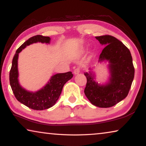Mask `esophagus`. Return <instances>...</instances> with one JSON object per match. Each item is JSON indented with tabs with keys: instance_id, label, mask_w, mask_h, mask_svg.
Here are the masks:
<instances>
[{
	"instance_id": "34e87169",
	"label": "esophagus",
	"mask_w": 146,
	"mask_h": 146,
	"mask_svg": "<svg viewBox=\"0 0 146 146\" xmlns=\"http://www.w3.org/2000/svg\"><path fill=\"white\" fill-rule=\"evenodd\" d=\"M80 72V68H76L74 70V74L75 75L78 74Z\"/></svg>"
}]
</instances>
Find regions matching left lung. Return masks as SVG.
I'll list each match as a JSON object with an SVG mask.
<instances>
[{
    "label": "left lung",
    "mask_w": 146,
    "mask_h": 146,
    "mask_svg": "<svg viewBox=\"0 0 146 146\" xmlns=\"http://www.w3.org/2000/svg\"><path fill=\"white\" fill-rule=\"evenodd\" d=\"M104 45L98 61H108L109 81L105 84L96 82L92 68L85 72L87 84L85 94L94 106L107 108L118 104L127 97L135 76V68L131 52L122 42L111 35L95 37Z\"/></svg>",
    "instance_id": "8db88e82"
}]
</instances>
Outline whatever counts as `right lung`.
I'll return each instance as SVG.
<instances>
[{
    "mask_svg": "<svg viewBox=\"0 0 146 146\" xmlns=\"http://www.w3.org/2000/svg\"><path fill=\"white\" fill-rule=\"evenodd\" d=\"M50 38L37 35L21 45L14 55L12 65L9 72V83L16 99L21 104L33 110H44L54 106L59 99L64 85L73 77L71 72L53 75L42 89L36 92H30L22 87L19 82L18 58L19 54L31 44L36 42L49 44Z\"/></svg>",
    "mask_w": 146,
    "mask_h": 146,
    "instance_id": "obj_1",
    "label": "right lung"
}]
</instances>
